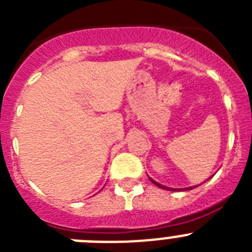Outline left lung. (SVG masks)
I'll list each match as a JSON object with an SVG mask.
<instances>
[{"instance_id": "obj_1", "label": "left lung", "mask_w": 252, "mask_h": 252, "mask_svg": "<svg viewBox=\"0 0 252 252\" xmlns=\"http://www.w3.org/2000/svg\"><path fill=\"white\" fill-rule=\"evenodd\" d=\"M149 179L151 180V182H153L154 184H155V186H158L159 187V188H162V189H166V190H182V189H175V188H168V187H165V186H162V184H160V183H157V182H155V180H153L151 179V178H149ZM193 188H195V186L194 187H189V188H184L186 189V190H189V189H193Z\"/></svg>"}]
</instances>
